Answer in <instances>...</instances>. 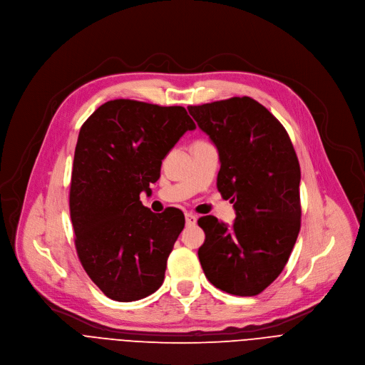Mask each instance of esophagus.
Listing matches in <instances>:
<instances>
[{"label":"esophagus","instance_id":"1","mask_svg":"<svg viewBox=\"0 0 365 365\" xmlns=\"http://www.w3.org/2000/svg\"><path fill=\"white\" fill-rule=\"evenodd\" d=\"M185 220H186V225H195L197 223V215L192 214V212H185Z\"/></svg>","mask_w":365,"mask_h":365}]
</instances>
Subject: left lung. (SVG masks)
<instances>
[{
  "mask_svg": "<svg viewBox=\"0 0 365 365\" xmlns=\"http://www.w3.org/2000/svg\"><path fill=\"white\" fill-rule=\"evenodd\" d=\"M220 155L217 189L236 210L232 227L201 217L205 277L223 292L255 297L282 273L301 229V168L286 129L250 96L189 106Z\"/></svg>",
  "mask_w": 365,
  "mask_h": 365,
  "instance_id": "8db88e82",
  "label": "left lung"
}]
</instances>
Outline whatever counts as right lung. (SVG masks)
<instances>
[{
	"mask_svg": "<svg viewBox=\"0 0 365 365\" xmlns=\"http://www.w3.org/2000/svg\"><path fill=\"white\" fill-rule=\"evenodd\" d=\"M195 123L183 107L113 100L81 128L70 182V218L81 264L104 295L138 301L163 284L185 227L179 208L155 214L139 201L161 160Z\"/></svg>",
	"mask_w": 365,
	"mask_h": 365,
	"instance_id": "1",
	"label": "right lung"
}]
</instances>
